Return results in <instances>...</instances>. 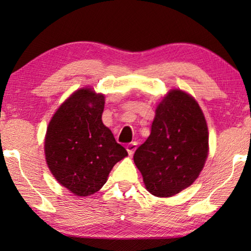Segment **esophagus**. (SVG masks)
I'll return each mask as SVG.
<instances>
[{
	"label": "esophagus",
	"mask_w": 251,
	"mask_h": 251,
	"mask_svg": "<svg viewBox=\"0 0 251 251\" xmlns=\"http://www.w3.org/2000/svg\"><path fill=\"white\" fill-rule=\"evenodd\" d=\"M136 148H137V143L136 142H131V143L127 144L126 150H127V151H128V155H130V156L133 155L134 151H136Z\"/></svg>",
	"instance_id": "1"
}]
</instances>
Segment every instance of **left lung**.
Wrapping results in <instances>:
<instances>
[{"label":"left lung","mask_w":251,"mask_h":251,"mask_svg":"<svg viewBox=\"0 0 251 251\" xmlns=\"http://www.w3.org/2000/svg\"><path fill=\"white\" fill-rule=\"evenodd\" d=\"M208 156V127L201 108L180 90L167 93L156 108L150 137L134 154L146 189L172 197L189 187Z\"/></svg>","instance_id":"1"}]
</instances>
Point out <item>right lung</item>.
<instances>
[{
  "mask_svg": "<svg viewBox=\"0 0 251 251\" xmlns=\"http://www.w3.org/2000/svg\"><path fill=\"white\" fill-rule=\"evenodd\" d=\"M104 104L103 94L80 88L59 106L46 130L44 151L50 171L76 196L99 192L114 165L127 156L101 122Z\"/></svg>",
  "mask_w": 251,
  "mask_h": 251,
  "instance_id": "obj_1",
  "label": "right lung"
}]
</instances>
